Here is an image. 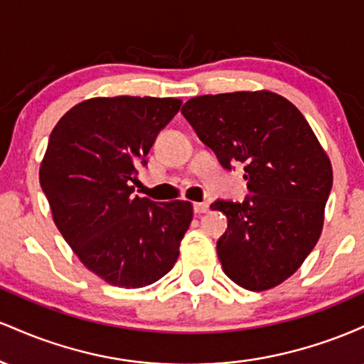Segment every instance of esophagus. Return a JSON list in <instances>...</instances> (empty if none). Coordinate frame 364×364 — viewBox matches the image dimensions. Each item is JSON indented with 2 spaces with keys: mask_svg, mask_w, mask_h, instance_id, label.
<instances>
[{
  "mask_svg": "<svg viewBox=\"0 0 364 364\" xmlns=\"http://www.w3.org/2000/svg\"><path fill=\"white\" fill-rule=\"evenodd\" d=\"M193 210H195V214H205V212H208V203L207 202H196V203H193Z\"/></svg>",
  "mask_w": 364,
  "mask_h": 364,
  "instance_id": "34e87169",
  "label": "esophagus"
}]
</instances>
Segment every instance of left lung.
<instances>
[{"label":"left lung","mask_w":364,"mask_h":364,"mask_svg":"<svg viewBox=\"0 0 364 364\" xmlns=\"http://www.w3.org/2000/svg\"><path fill=\"white\" fill-rule=\"evenodd\" d=\"M225 169L245 166L243 203L217 200L228 217L217 241L224 274L248 291L289 279L315 248L332 190V164L294 104L269 90L200 95L183 106Z\"/></svg>","instance_id":"1"}]
</instances>
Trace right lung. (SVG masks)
Segmentation results:
<instances>
[{
  "label": "right lung",
  "mask_w": 364,
  "mask_h": 364,
  "mask_svg": "<svg viewBox=\"0 0 364 364\" xmlns=\"http://www.w3.org/2000/svg\"><path fill=\"white\" fill-rule=\"evenodd\" d=\"M179 107L174 97H94L73 106L49 136L39 181L54 224L111 286H149L178 260L193 205L133 196L132 183Z\"/></svg>",
  "instance_id": "1"
}]
</instances>
